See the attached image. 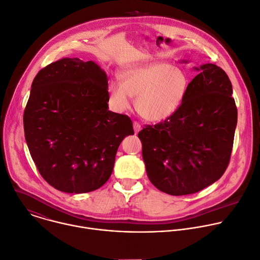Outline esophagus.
Masks as SVG:
<instances>
[{"label":"esophagus","mask_w":260,"mask_h":260,"mask_svg":"<svg viewBox=\"0 0 260 260\" xmlns=\"http://www.w3.org/2000/svg\"><path fill=\"white\" fill-rule=\"evenodd\" d=\"M133 129H134L135 133H138V132L141 130V126H140V124H139V123H137V122H134V123H133Z\"/></svg>","instance_id":"34e87169"}]
</instances>
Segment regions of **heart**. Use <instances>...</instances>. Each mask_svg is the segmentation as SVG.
Segmentation results:
<instances>
[{
	"mask_svg": "<svg viewBox=\"0 0 260 260\" xmlns=\"http://www.w3.org/2000/svg\"><path fill=\"white\" fill-rule=\"evenodd\" d=\"M120 83L111 82L109 94L119 110L131 105L136 98V109L143 119L158 123L174 115L183 104L188 89L189 76L180 67L164 62L132 65L120 72Z\"/></svg>",
	"mask_w": 260,
	"mask_h": 260,
	"instance_id": "1",
	"label": "heart"
}]
</instances>
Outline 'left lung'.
<instances>
[{
  "label": "left lung",
  "mask_w": 260,
  "mask_h": 260,
  "mask_svg": "<svg viewBox=\"0 0 260 260\" xmlns=\"http://www.w3.org/2000/svg\"><path fill=\"white\" fill-rule=\"evenodd\" d=\"M193 69L197 75L179 110L138 133L149 180L175 196L196 193L223 176L238 123L233 84L224 70L210 63Z\"/></svg>",
  "instance_id": "left-lung-1"
}]
</instances>
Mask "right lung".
Segmentation results:
<instances>
[{"label":"right lung","mask_w":260,"mask_h":260,"mask_svg":"<svg viewBox=\"0 0 260 260\" xmlns=\"http://www.w3.org/2000/svg\"><path fill=\"white\" fill-rule=\"evenodd\" d=\"M108 78L94 61L61 59L35 76L23 112L26 145L42 178L56 190L103 186L131 120L108 110Z\"/></svg>","instance_id":"right-lung-1"}]
</instances>
